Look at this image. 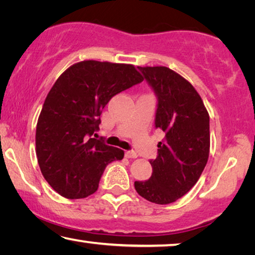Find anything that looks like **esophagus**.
<instances>
[{
    "label": "esophagus",
    "mask_w": 255,
    "mask_h": 255,
    "mask_svg": "<svg viewBox=\"0 0 255 255\" xmlns=\"http://www.w3.org/2000/svg\"><path fill=\"white\" fill-rule=\"evenodd\" d=\"M125 155H126L127 158H132V159L137 158V153H136V152L132 151V150H129V151L125 152Z\"/></svg>",
    "instance_id": "1"
}]
</instances>
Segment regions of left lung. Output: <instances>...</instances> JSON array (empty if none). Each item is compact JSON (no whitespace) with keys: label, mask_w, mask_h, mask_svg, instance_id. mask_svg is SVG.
Here are the masks:
<instances>
[{"label":"left lung","mask_w":255,"mask_h":255,"mask_svg":"<svg viewBox=\"0 0 255 255\" xmlns=\"http://www.w3.org/2000/svg\"><path fill=\"white\" fill-rule=\"evenodd\" d=\"M157 97L154 126L165 132L151 159L150 180L136 181L139 196L151 203L176 201L197 183L210 154V116L191 83L165 66L139 67Z\"/></svg>","instance_id":"8db88e82"}]
</instances>
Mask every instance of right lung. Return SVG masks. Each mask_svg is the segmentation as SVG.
Returning a JSON list of instances; mask_svg holds the SVG:
<instances>
[{
    "instance_id": "1",
    "label": "right lung",
    "mask_w": 255,
    "mask_h": 255,
    "mask_svg": "<svg viewBox=\"0 0 255 255\" xmlns=\"http://www.w3.org/2000/svg\"><path fill=\"white\" fill-rule=\"evenodd\" d=\"M143 81L132 65L85 60L68 67L49 91L36 125V157L50 187L68 199L96 192L105 167L124 151L95 138L105 105Z\"/></svg>"
}]
</instances>
